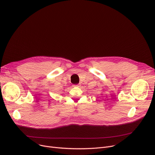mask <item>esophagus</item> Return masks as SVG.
<instances>
[{"instance_id": "esophagus-1", "label": "esophagus", "mask_w": 155, "mask_h": 155, "mask_svg": "<svg viewBox=\"0 0 155 155\" xmlns=\"http://www.w3.org/2000/svg\"><path fill=\"white\" fill-rule=\"evenodd\" d=\"M74 86H75V87H79V85H78V84H77V85H75Z\"/></svg>"}]
</instances>
